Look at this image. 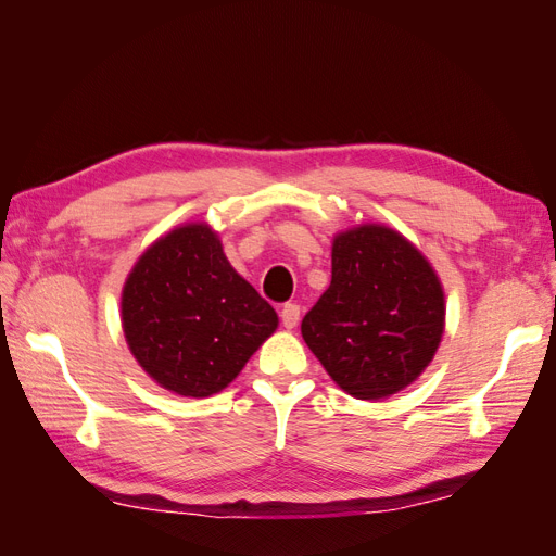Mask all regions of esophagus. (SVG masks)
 Segmentation results:
<instances>
[{"mask_svg":"<svg viewBox=\"0 0 556 556\" xmlns=\"http://www.w3.org/2000/svg\"><path fill=\"white\" fill-rule=\"evenodd\" d=\"M281 324L287 326V329H293V326L298 324V319H301V305L295 303H287L281 307Z\"/></svg>","mask_w":556,"mask_h":556,"instance_id":"esophagus-1","label":"esophagus"}]
</instances>
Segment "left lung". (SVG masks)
Instances as JSON below:
<instances>
[{"instance_id": "1", "label": "left lung", "mask_w": 556, "mask_h": 556, "mask_svg": "<svg viewBox=\"0 0 556 556\" xmlns=\"http://www.w3.org/2000/svg\"><path fill=\"white\" fill-rule=\"evenodd\" d=\"M301 331L348 394L382 400L432 362L444 333V291L400 232L362 225L336 237L331 283Z\"/></svg>"}]
</instances>
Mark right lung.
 <instances>
[{"mask_svg": "<svg viewBox=\"0 0 556 556\" xmlns=\"http://www.w3.org/2000/svg\"><path fill=\"white\" fill-rule=\"evenodd\" d=\"M124 336L162 388L220 392L277 329V312L227 263L211 227H178L140 255L122 295Z\"/></svg>", "mask_w": 556, "mask_h": 556, "instance_id": "add662e5", "label": "right lung"}]
</instances>
